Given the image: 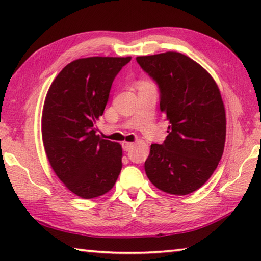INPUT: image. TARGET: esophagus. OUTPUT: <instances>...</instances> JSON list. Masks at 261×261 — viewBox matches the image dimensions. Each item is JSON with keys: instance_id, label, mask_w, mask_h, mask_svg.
Masks as SVG:
<instances>
[{"instance_id": "obj_1", "label": "esophagus", "mask_w": 261, "mask_h": 261, "mask_svg": "<svg viewBox=\"0 0 261 261\" xmlns=\"http://www.w3.org/2000/svg\"><path fill=\"white\" fill-rule=\"evenodd\" d=\"M132 146H134V144H132V143H127V141H123V143H122V147H123V149H124V151H130Z\"/></svg>"}]
</instances>
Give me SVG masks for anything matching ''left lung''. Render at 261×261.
Returning a JSON list of instances; mask_svg holds the SVG:
<instances>
[{
  "mask_svg": "<svg viewBox=\"0 0 261 261\" xmlns=\"http://www.w3.org/2000/svg\"><path fill=\"white\" fill-rule=\"evenodd\" d=\"M137 63L156 83L168 125L161 145L152 144L145 161L158 189L184 196L214 173L226 141V112L219 87L206 70L180 53L138 56Z\"/></svg>",
  "mask_w": 261,
  "mask_h": 261,
  "instance_id": "left-lung-1",
  "label": "left lung"
}]
</instances>
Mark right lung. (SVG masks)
I'll return each mask as SVG.
<instances>
[{
    "instance_id": "right-lung-1",
    "label": "right lung",
    "mask_w": 261,
    "mask_h": 261,
    "mask_svg": "<svg viewBox=\"0 0 261 261\" xmlns=\"http://www.w3.org/2000/svg\"><path fill=\"white\" fill-rule=\"evenodd\" d=\"M131 57H87L69 63L48 91L42 112V140L53 170L84 199L107 193L122 169V147L101 139L102 116L113 82Z\"/></svg>"
}]
</instances>
